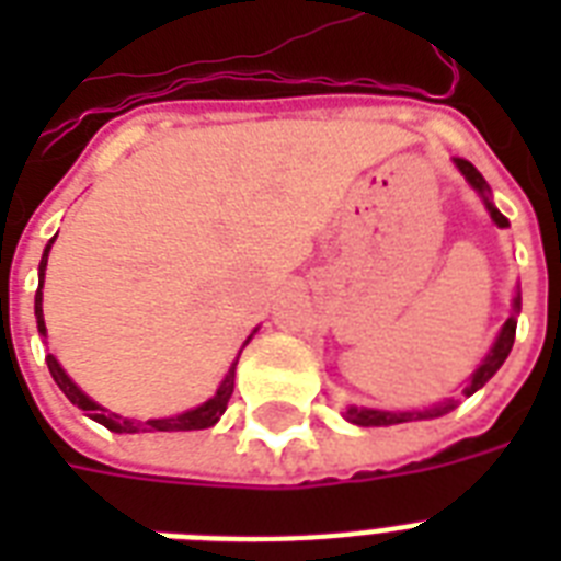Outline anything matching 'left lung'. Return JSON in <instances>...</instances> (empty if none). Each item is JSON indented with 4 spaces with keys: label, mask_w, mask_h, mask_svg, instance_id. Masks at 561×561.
Wrapping results in <instances>:
<instances>
[{
    "label": "left lung",
    "mask_w": 561,
    "mask_h": 561,
    "mask_svg": "<svg viewBox=\"0 0 561 561\" xmlns=\"http://www.w3.org/2000/svg\"><path fill=\"white\" fill-rule=\"evenodd\" d=\"M457 162V169L462 171V178L469 180L471 186L478 188L480 194H483V201H486V209L489 215H492V220H495L497 227H510V220L501 215V211L492 206V201L486 197V180H483V174H480L474 165H471L469 160H454ZM522 308V299L515 297V311ZM515 325H518V314H513L510 320L504 323V329H501V334H497L495 346H492V352L486 355V360L480 364L478 369H474V375H471V381L466 383V390H462V396H471V392H478L483 383L492 378V375L497 373V369L504 367L506 355L513 352V343H515ZM460 404L457 399H448L443 401V404H436V408H427V410H413V413H390V410H369V408H350L343 416L350 419L352 425H360V427H387V425H401V422H416V419H434V416H445L448 410H454Z\"/></svg>",
    "instance_id": "left-lung-1"
}]
</instances>
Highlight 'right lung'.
<instances>
[{
	"instance_id": "1",
	"label": "right lung",
	"mask_w": 561,
	"mask_h": 561,
	"mask_svg": "<svg viewBox=\"0 0 561 561\" xmlns=\"http://www.w3.org/2000/svg\"><path fill=\"white\" fill-rule=\"evenodd\" d=\"M55 244V238L48 241L46 253H43V262H39V288H37V297H34V317H37V329L39 334H46V323H43V276H46V262H48V250ZM241 355V352H238ZM46 364H48V373L51 378L57 381V387L64 390V396L72 404H78L81 410H87L95 422L113 431V434H151V431H203V427H211L224 416V410H227V401L232 396V387H236V364L238 358L232 360V367H229L227 378L220 381L218 392L211 396L209 401H203L201 408L186 410V413H180V416H171V419H148V422H134V419H125V416H116V413H110V410L99 408L95 401L87 399L78 387L72 383V378L60 369V364L55 360V355H46Z\"/></svg>"
}]
</instances>
